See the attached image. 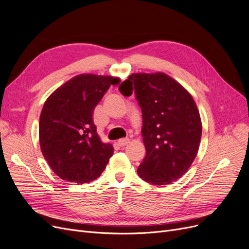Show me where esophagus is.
<instances>
[{
    "label": "esophagus",
    "mask_w": 249,
    "mask_h": 249,
    "mask_svg": "<svg viewBox=\"0 0 249 249\" xmlns=\"http://www.w3.org/2000/svg\"><path fill=\"white\" fill-rule=\"evenodd\" d=\"M129 139H122V140H119L118 141V144L120 145V146H125L126 144H128L129 143Z\"/></svg>",
    "instance_id": "esophagus-1"
}]
</instances>
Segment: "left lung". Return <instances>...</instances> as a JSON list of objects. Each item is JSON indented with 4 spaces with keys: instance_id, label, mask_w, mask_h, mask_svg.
<instances>
[{
    "instance_id": "left-lung-1",
    "label": "left lung",
    "mask_w": 249,
    "mask_h": 249,
    "mask_svg": "<svg viewBox=\"0 0 249 249\" xmlns=\"http://www.w3.org/2000/svg\"><path fill=\"white\" fill-rule=\"evenodd\" d=\"M125 96L135 92L142 112L145 157L137 173L153 185L180 178L198 154L202 123L190 92L167 73L136 72L120 85Z\"/></svg>"
}]
</instances>
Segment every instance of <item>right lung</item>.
<instances>
[{"label":"right lung","mask_w":249,"mask_h":249,"mask_svg":"<svg viewBox=\"0 0 249 249\" xmlns=\"http://www.w3.org/2000/svg\"><path fill=\"white\" fill-rule=\"evenodd\" d=\"M120 78L82 73L67 81L46 99L39 122L41 151L63 180L85 183L96 179L114 148L101 142L93 110L110 85Z\"/></svg>","instance_id":"add662e5"}]
</instances>
